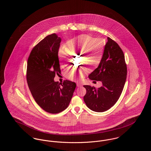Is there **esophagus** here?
I'll return each instance as SVG.
<instances>
[{
    "label": "esophagus",
    "mask_w": 151,
    "mask_h": 151,
    "mask_svg": "<svg viewBox=\"0 0 151 151\" xmlns=\"http://www.w3.org/2000/svg\"><path fill=\"white\" fill-rule=\"evenodd\" d=\"M77 86H78V87H80V86H82V85L80 83H77Z\"/></svg>",
    "instance_id": "obj_1"
}]
</instances>
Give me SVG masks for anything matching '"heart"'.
<instances>
[{
	"instance_id": "obj_1",
	"label": "heart",
	"mask_w": 151,
	"mask_h": 151,
	"mask_svg": "<svg viewBox=\"0 0 151 151\" xmlns=\"http://www.w3.org/2000/svg\"><path fill=\"white\" fill-rule=\"evenodd\" d=\"M67 47L73 52H82L84 57L82 58V62L89 65L91 68H96L99 65L103 56L104 44L101 40L95 39L88 35H82L77 37L69 41L66 44ZM68 52L67 49L64 47H61L58 53V59L62 67H65L67 65V59ZM87 73V69L72 68L69 70L67 74V77L73 80L77 77L83 78Z\"/></svg>"
}]
</instances>
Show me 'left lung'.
<instances>
[{
    "label": "left lung",
    "instance_id": "1",
    "mask_svg": "<svg viewBox=\"0 0 151 151\" xmlns=\"http://www.w3.org/2000/svg\"><path fill=\"white\" fill-rule=\"evenodd\" d=\"M127 65L124 55L119 45L108 37V42L98 67L88 77L100 81L102 86H84L86 94L84 101L87 107L96 112H103L111 108L119 99L127 77Z\"/></svg>",
    "mask_w": 151,
    "mask_h": 151
}]
</instances>
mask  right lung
Here are the masks:
<instances>
[{"label": "right lung", "instance_id": "1", "mask_svg": "<svg viewBox=\"0 0 151 151\" xmlns=\"http://www.w3.org/2000/svg\"><path fill=\"white\" fill-rule=\"evenodd\" d=\"M60 42L56 34L47 35L34 47L27 62V81L31 94L41 108L52 114L68 107L76 87L68 80L60 84L54 81L55 75L61 73L58 59Z\"/></svg>", "mask_w": 151, "mask_h": 151}]
</instances>
